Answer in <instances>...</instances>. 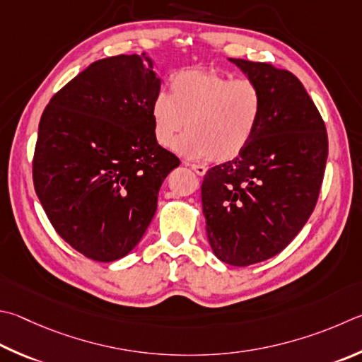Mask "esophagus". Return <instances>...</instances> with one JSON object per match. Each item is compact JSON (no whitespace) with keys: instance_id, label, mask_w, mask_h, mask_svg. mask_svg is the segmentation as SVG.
I'll use <instances>...</instances> for the list:
<instances>
[{"instance_id":"obj_1","label":"esophagus","mask_w":362,"mask_h":362,"mask_svg":"<svg viewBox=\"0 0 362 362\" xmlns=\"http://www.w3.org/2000/svg\"><path fill=\"white\" fill-rule=\"evenodd\" d=\"M188 166L192 168L198 175H204V174L207 173V168L202 166V164H188Z\"/></svg>"}]
</instances>
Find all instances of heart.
<instances>
[{"label":"heart","instance_id":"obj_1","mask_svg":"<svg viewBox=\"0 0 362 362\" xmlns=\"http://www.w3.org/2000/svg\"><path fill=\"white\" fill-rule=\"evenodd\" d=\"M262 114V95L248 78L212 69H183L170 78L169 95L152 104L155 139L169 148L187 127L179 152L188 158L229 161L252 142ZM187 124H185V122Z\"/></svg>","mask_w":362,"mask_h":362}]
</instances>
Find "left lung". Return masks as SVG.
<instances>
[{"mask_svg":"<svg viewBox=\"0 0 362 362\" xmlns=\"http://www.w3.org/2000/svg\"><path fill=\"white\" fill-rule=\"evenodd\" d=\"M262 95L248 147L201 185L209 244L218 259L250 266L279 255L317 206L327 160L323 118L290 71L229 58Z\"/></svg>","mask_w":362,"mask_h":362,"instance_id":"1","label":"left lung"}]
</instances>
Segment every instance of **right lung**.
<instances>
[{"label":"right lung","mask_w":362,"mask_h":362,"mask_svg":"<svg viewBox=\"0 0 362 362\" xmlns=\"http://www.w3.org/2000/svg\"><path fill=\"white\" fill-rule=\"evenodd\" d=\"M161 81L150 58H103L52 98L39 122L33 182L60 238L90 259L127 256L180 164L155 139Z\"/></svg>","instance_id":"obj_1"}]
</instances>
